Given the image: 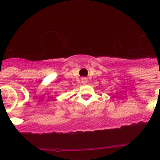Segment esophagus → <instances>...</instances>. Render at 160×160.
<instances>
[{
	"label": "esophagus",
	"instance_id": "1",
	"mask_svg": "<svg viewBox=\"0 0 160 160\" xmlns=\"http://www.w3.org/2000/svg\"><path fill=\"white\" fill-rule=\"evenodd\" d=\"M82 80H83V83H86V82H87V80H86V79H85V78H83V79H82Z\"/></svg>",
	"mask_w": 160,
	"mask_h": 160
}]
</instances>
